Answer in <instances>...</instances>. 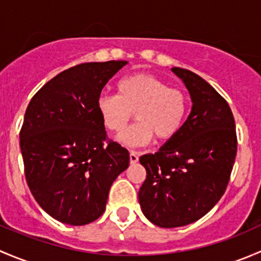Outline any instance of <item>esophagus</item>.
<instances>
[{
  "mask_svg": "<svg viewBox=\"0 0 261 261\" xmlns=\"http://www.w3.org/2000/svg\"><path fill=\"white\" fill-rule=\"evenodd\" d=\"M139 162V152L138 151H131L130 152V163L131 164H135Z\"/></svg>",
  "mask_w": 261,
  "mask_h": 261,
  "instance_id": "obj_1",
  "label": "esophagus"
}]
</instances>
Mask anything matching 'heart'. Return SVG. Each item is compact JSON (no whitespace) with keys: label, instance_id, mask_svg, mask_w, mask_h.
<instances>
[{"label":"heart","instance_id":"1","mask_svg":"<svg viewBox=\"0 0 261 261\" xmlns=\"http://www.w3.org/2000/svg\"><path fill=\"white\" fill-rule=\"evenodd\" d=\"M118 94L102 93L97 99V112L107 130L120 134L133 112L138 120L118 141L127 146L146 145L156 138L165 143L179 134L189 110L188 94L170 87L162 78L135 73L117 84Z\"/></svg>","mask_w":261,"mask_h":261}]
</instances>
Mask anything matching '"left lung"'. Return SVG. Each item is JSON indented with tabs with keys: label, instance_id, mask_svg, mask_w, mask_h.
<instances>
[{
	"label": "left lung",
	"instance_id": "8db88e82",
	"mask_svg": "<svg viewBox=\"0 0 261 261\" xmlns=\"http://www.w3.org/2000/svg\"><path fill=\"white\" fill-rule=\"evenodd\" d=\"M191 93V115L177 136L140 156L139 191L145 217L159 227L186 226L211 211L225 193L238 152L235 118L226 99L191 70L172 68Z\"/></svg>",
	"mask_w": 261,
	"mask_h": 261
}]
</instances>
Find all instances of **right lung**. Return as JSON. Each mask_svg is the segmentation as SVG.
Instances as JSON below:
<instances>
[{
    "instance_id": "obj_1",
    "label": "right lung",
    "mask_w": 261,
    "mask_h": 261,
    "mask_svg": "<svg viewBox=\"0 0 261 261\" xmlns=\"http://www.w3.org/2000/svg\"><path fill=\"white\" fill-rule=\"evenodd\" d=\"M125 60L82 63L63 70L31 98L20 130L25 178L53 218L82 226L101 217L111 184L130 164L109 139L97 99Z\"/></svg>"
}]
</instances>
